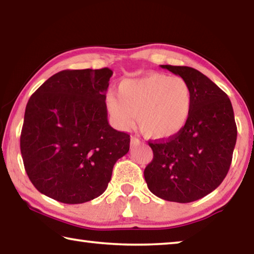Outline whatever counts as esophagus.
<instances>
[{
	"mask_svg": "<svg viewBox=\"0 0 254 254\" xmlns=\"http://www.w3.org/2000/svg\"><path fill=\"white\" fill-rule=\"evenodd\" d=\"M141 141L137 139L136 136H131V145L132 147H136V145H140Z\"/></svg>",
	"mask_w": 254,
	"mask_h": 254,
	"instance_id": "esophagus-1",
	"label": "esophagus"
}]
</instances>
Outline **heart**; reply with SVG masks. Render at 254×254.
Listing matches in <instances>:
<instances>
[{"label": "heart", "mask_w": 254, "mask_h": 254, "mask_svg": "<svg viewBox=\"0 0 254 254\" xmlns=\"http://www.w3.org/2000/svg\"><path fill=\"white\" fill-rule=\"evenodd\" d=\"M106 106L118 126L127 130L137 123L145 136L170 139L186 127L190 118L192 93L182 77L152 72L140 78L123 79L118 96L109 94Z\"/></svg>", "instance_id": "obj_1"}]
</instances>
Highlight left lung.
Segmentation results:
<instances>
[{
    "label": "left lung",
    "instance_id": "obj_1",
    "mask_svg": "<svg viewBox=\"0 0 254 254\" xmlns=\"http://www.w3.org/2000/svg\"><path fill=\"white\" fill-rule=\"evenodd\" d=\"M190 86V118L177 135L149 141L153 159L144 169L150 191L176 203L208 195L229 173L236 143V124L230 98L200 71L187 66L161 65Z\"/></svg>",
    "mask_w": 254,
    "mask_h": 254
}]
</instances>
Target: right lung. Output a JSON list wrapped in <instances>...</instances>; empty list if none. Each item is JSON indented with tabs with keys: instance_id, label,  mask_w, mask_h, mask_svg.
<instances>
[{
	"instance_id": "right-lung-1",
	"label": "right lung",
	"mask_w": 254,
	"mask_h": 254,
	"mask_svg": "<svg viewBox=\"0 0 254 254\" xmlns=\"http://www.w3.org/2000/svg\"><path fill=\"white\" fill-rule=\"evenodd\" d=\"M113 71H59L34 92L20 137L24 169L41 194L81 204L105 191L130 135L107 121L106 91Z\"/></svg>"
}]
</instances>
